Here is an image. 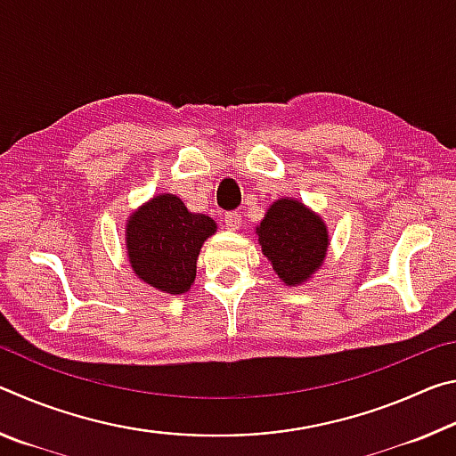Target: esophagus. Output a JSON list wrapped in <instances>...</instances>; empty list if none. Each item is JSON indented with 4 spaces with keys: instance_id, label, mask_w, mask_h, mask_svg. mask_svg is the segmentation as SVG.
<instances>
[{
    "instance_id": "esophagus-1",
    "label": "esophagus",
    "mask_w": 456,
    "mask_h": 456,
    "mask_svg": "<svg viewBox=\"0 0 456 456\" xmlns=\"http://www.w3.org/2000/svg\"><path fill=\"white\" fill-rule=\"evenodd\" d=\"M225 227L231 231H237L239 227H241V215H239L237 211L225 213Z\"/></svg>"
}]
</instances>
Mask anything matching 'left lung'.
I'll return each instance as SVG.
<instances>
[{"mask_svg":"<svg viewBox=\"0 0 456 456\" xmlns=\"http://www.w3.org/2000/svg\"><path fill=\"white\" fill-rule=\"evenodd\" d=\"M256 233L261 251L285 285L307 281L326 259V223L296 199H277Z\"/></svg>","mask_w":456,"mask_h":456,"instance_id":"1","label":"left lung"}]
</instances>
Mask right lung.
<instances>
[{
  "label": "right lung",
  "instance_id": "add662e5",
  "mask_svg": "<svg viewBox=\"0 0 456 456\" xmlns=\"http://www.w3.org/2000/svg\"><path fill=\"white\" fill-rule=\"evenodd\" d=\"M217 223L191 213L176 195L160 192L130 215L128 261L138 280L165 293H184L197 275V257Z\"/></svg>",
  "mask_w": 456,
  "mask_h": 456
}]
</instances>
